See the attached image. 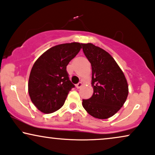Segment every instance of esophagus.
Instances as JSON below:
<instances>
[{
	"mask_svg": "<svg viewBox=\"0 0 155 155\" xmlns=\"http://www.w3.org/2000/svg\"><path fill=\"white\" fill-rule=\"evenodd\" d=\"M81 86H82V83H81V82H79V83H78V84L76 85V87L77 88V89H79V88L81 87Z\"/></svg>",
	"mask_w": 155,
	"mask_h": 155,
	"instance_id": "obj_1",
	"label": "esophagus"
}]
</instances>
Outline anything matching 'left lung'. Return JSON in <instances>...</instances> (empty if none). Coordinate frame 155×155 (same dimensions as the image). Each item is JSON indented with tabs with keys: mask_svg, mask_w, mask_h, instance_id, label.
<instances>
[{
	"mask_svg": "<svg viewBox=\"0 0 155 155\" xmlns=\"http://www.w3.org/2000/svg\"><path fill=\"white\" fill-rule=\"evenodd\" d=\"M84 55L91 63L93 95L83 99L82 106L95 118L104 119L114 115L128 96V84L112 56L92 44H82Z\"/></svg>",
	"mask_w": 155,
	"mask_h": 155,
	"instance_id": "obj_1",
	"label": "left lung"
}]
</instances>
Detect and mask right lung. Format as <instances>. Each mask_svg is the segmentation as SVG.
I'll use <instances>...</instances> for the list:
<instances>
[{
    "label": "right lung",
    "mask_w": 155,
    "mask_h": 155,
    "mask_svg": "<svg viewBox=\"0 0 155 155\" xmlns=\"http://www.w3.org/2000/svg\"><path fill=\"white\" fill-rule=\"evenodd\" d=\"M81 48V44L73 42L53 46L36 61L30 73L28 94L31 101L45 114L59 109L68 92L75 86L66 71L70 61Z\"/></svg>",
    "instance_id": "obj_1"
}]
</instances>
